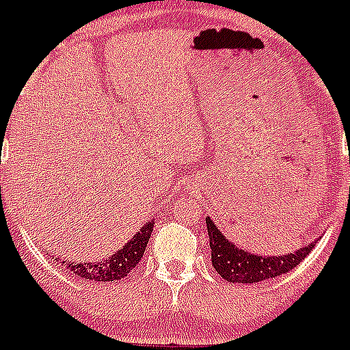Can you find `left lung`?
<instances>
[{"instance_id": "left-lung-1", "label": "left lung", "mask_w": 350, "mask_h": 350, "mask_svg": "<svg viewBox=\"0 0 350 350\" xmlns=\"http://www.w3.org/2000/svg\"><path fill=\"white\" fill-rule=\"evenodd\" d=\"M211 241V256L215 271L230 283H259L276 278L299 266L312 250L314 243L299 249L288 256H260L240 249L217 230L211 217H205Z\"/></svg>"}]
</instances>
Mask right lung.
I'll list each match as a JSON object with an SVG mask.
<instances>
[{
    "label": "right lung",
    "instance_id": "obj_1",
    "mask_svg": "<svg viewBox=\"0 0 350 350\" xmlns=\"http://www.w3.org/2000/svg\"><path fill=\"white\" fill-rule=\"evenodd\" d=\"M153 221H148L145 226L124 245L122 249L117 250L107 259H101L98 262H68L67 266L72 273L79 276L83 280H90V282H119L124 276L131 273V269H135L136 264L142 260L143 254H145L146 243L153 231ZM65 260L62 262V266Z\"/></svg>",
    "mask_w": 350,
    "mask_h": 350
}]
</instances>
